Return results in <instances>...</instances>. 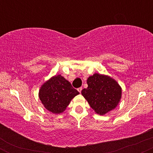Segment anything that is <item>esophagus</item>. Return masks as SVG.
I'll return each mask as SVG.
<instances>
[{
	"label": "esophagus",
	"mask_w": 153,
	"mask_h": 153,
	"mask_svg": "<svg viewBox=\"0 0 153 153\" xmlns=\"http://www.w3.org/2000/svg\"><path fill=\"white\" fill-rule=\"evenodd\" d=\"M82 87H80V88H78V91H79V93H81V91H82Z\"/></svg>",
	"instance_id": "34e87169"
}]
</instances>
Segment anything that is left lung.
Listing matches in <instances>:
<instances>
[{"label": "left lung", "instance_id": "8db88e82", "mask_svg": "<svg viewBox=\"0 0 153 153\" xmlns=\"http://www.w3.org/2000/svg\"><path fill=\"white\" fill-rule=\"evenodd\" d=\"M88 88L81 94L91 108L103 115L117 107L122 97V88L117 82L107 75L95 73L87 80Z\"/></svg>", "mask_w": 153, "mask_h": 153}]
</instances>
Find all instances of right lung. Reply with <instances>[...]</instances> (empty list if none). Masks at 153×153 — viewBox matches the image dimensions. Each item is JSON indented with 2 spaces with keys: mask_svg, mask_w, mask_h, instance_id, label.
Here are the masks:
<instances>
[{
  "mask_svg": "<svg viewBox=\"0 0 153 153\" xmlns=\"http://www.w3.org/2000/svg\"><path fill=\"white\" fill-rule=\"evenodd\" d=\"M79 92L71 82L60 75H55L42 85L39 97L47 110L53 114H60Z\"/></svg>",
  "mask_w": 153,
  "mask_h": 153,
  "instance_id": "right-lung-1",
  "label": "right lung"
}]
</instances>
